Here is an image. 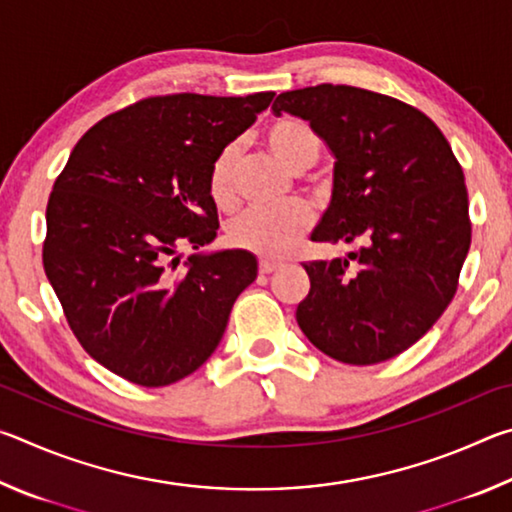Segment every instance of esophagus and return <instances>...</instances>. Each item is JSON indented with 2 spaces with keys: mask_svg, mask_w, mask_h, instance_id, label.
Wrapping results in <instances>:
<instances>
[{
  "mask_svg": "<svg viewBox=\"0 0 512 512\" xmlns=\"http://www.w3.org/2000/svg\"><path fill=\"white\" fill-rule=\"evenodd\" d=\"M277 268H280V262H275V259H262L259 262V273H273Z\"/></svg>",
  "mask_w": 512,
  "mask_h": 512,
  "instance_id": "1",
  "label": "esophagus"
}]
</instances>
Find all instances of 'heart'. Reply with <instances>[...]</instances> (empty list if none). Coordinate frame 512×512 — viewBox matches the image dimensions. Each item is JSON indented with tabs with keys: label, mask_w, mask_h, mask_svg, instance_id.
I'll list each match as a JSON object with an SVG mask.
<instances>
[{
	"label": "heart",
	"mask_w": 512,
	"mask_h": 512,
	"mask_svg": "<svg viewBox=\"0 0 512 512\" xmlns=\"http://www.w3.org/2000/svg\"><path fill=\"white\" fill-rule=\"evenodd\" d=\"M266 146L291 173H302L314 167L323 151V142L316 128L300 117H277L264 133ZM239 144H228L216 155L207 189L219 210H232L237 205V164ZM314 223V214L307 205L287 203L271 210H248L228 228V241L239 250L259 257H284L305 237Z\"/></svg>",
	"instance_id": "heart-1"
}]
</instances>
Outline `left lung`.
I'll return each instance as SVG.
<instances>
[{
    "instance_id": "8db88e82",
    "label": "left lung",
    "mask_w": 512,
    "mask_h": 512,
    "mask_svg": "<svg viewBox=\"0 0 512 512\" xmlns=\"http://www.w3.org/2000/svg\"><path fill=\"white\" fill-rule=\"evenodd\" d=\"M273 112L307 119L334 153L332 201L311 241L361 244L305 262L296 320L320 352L372 366L409 350L458 289L472 223L461 164L440 128L400 99L352 85L282 92Z\"/></svg>"
}]
</instances>
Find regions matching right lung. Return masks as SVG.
Segmentation results:
<instances>
[{"label": "right lung", "instance_id": "right-lung-1", "mask_svg": "<svg viewBox=\"0 0 512 512\" xmlns=\"http://www.w3.org/2000/svg\"><path fill=\"white\" fill-rule=\"evenodd\" d=\"M273 97H146L76 142L47 203L42 264L69 329L103 368L158 388L216 350L255 282V255H192L185 271L169 257L214 241L212 162Z\"/></svg>", "mask_w": 512, "mask_h": 512}]
</instances>
